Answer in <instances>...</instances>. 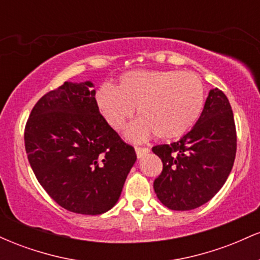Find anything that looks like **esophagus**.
<instances>
[{
  "label": "esophagus",
  "instance_id": "esophagus-1",
  "mask_svg": "<svg viewBox=\"0 0 260 260\" xmlns=\"http://www.w3.org/2000/svg\"><path fill=\"white\" fill-rule=\"evenodd\" d=\"M149 153V149L148 148H142V147H136V154L138 159H142L144 155H147Z\"/></svg>",
  "mask_w": 260,
  "mask_h": 260
}]
</instances>
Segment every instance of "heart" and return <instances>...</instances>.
Segmentation results:
<instances>
[{"mask_svg":"<svg viewBox=\"0 0 260 260\" xmlns=\"http://www.w3.org/2000/svg\"><path fill=\"white\" fill-rule=\"evenodd\" d=\"M204 103L202 79L180 71H132L122 74L115 89L103 86L95 94L100 115L115 131L126 126L137 107L139 118L126 131L133 142L153 133L166 140L183 136L198 121Z\"/></svg>","mask_w":260,"mask_h":260,"instance_id":"1","label":"heart"}]
</instances>
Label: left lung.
<instances>
[{
  "mask_svg": "<svg viewBox=\"0 0 260 260\" xmlns=\"http://www.w3.org/2000/svg\"><path fill=\"white\" fill-rule=\"evenodd\" d=\"M236 127L231 105L219 89H211L201 117L189 132L171 144L153 147L162 161L154 181L159 201L171 210H192L221 189L236 156Z\"/></svg>",
  "mask_w": 260,
  "mask_h": 260,
  "instance_id": "8db88e82",
  "label": "left lung"
}]
</instances>
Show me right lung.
<instances>
[{
  "label": "right lung",
  "mask_w": 260,
  "mask_h": 260,
  "mask_svg": "<svg viewBox=\"0 0 260 260\" xmlns=\"http://www.w3.org/2000/svg\"><path fill=\"white\" fill-rule=\"evenodd\" d=\"M90 80L66 82L31 110L24 142L39 183L68 211L100 215L116 205L137 155L106 123Z\"/></svg>",
  "instance_id": "add662e5"
}]
</instances>
